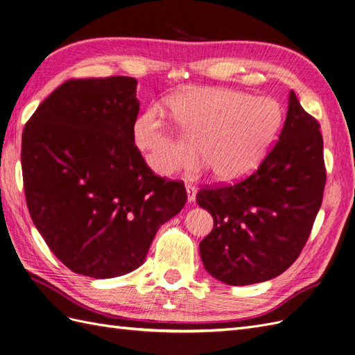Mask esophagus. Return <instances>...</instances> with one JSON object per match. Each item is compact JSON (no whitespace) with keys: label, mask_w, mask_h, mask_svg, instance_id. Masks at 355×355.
Returning a JSON list of instances; mask_svg holds the SVG:
<instances>
[{"label":"esophagus","mask_w":355,"mask_h":355,"mask_svg":"<svg viewBox=\"0 0 355 355\" xmlns=\"http://www.w3.org/2000/svg\"><path fill=\"white\" fill-rule=\"evenodd\" d=\"M186 191H187V200L189 203H193L194 199H196V189L191 184H186Z\"/></svg>","instance_id":"1"}]
</instances>
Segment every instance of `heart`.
I'll list each match as a JSON object with an SVG mask.
<instances>
[{
	"label": "heart",
	"mask_w": 355,
	"mask_h": 355,
	"mask_svg": "<svg viewBox=\"0 0 355 355\" xmlns=\"http://www.w3.org/2000/svg\"><path fill=\"white\" fill-rule=\"evenodd\" d=\"M174 121L187 141L171 131L157 109H147L134 125V141L153 173L171 177L199 155L218 181H234L264 157L276 135L282 110L270 97L242 91L198 87L171 101Z\"/></svg>",
	"instance_id": "obj_1"
}]
</instances>
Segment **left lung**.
<instances>
[{"label": "left lung", "mask_w": 355, "mask_h": 355, "mask_svg": "<svg viewBox=\"0 0 355 355\" xmlns=\"http://www.w3.org/2000/svg\"><path fill=\"white\" fill-rule=\"evenodd\" d=\"M279 140L255 173L234 186L202 189L214 218L203 267L225 284L267 282L288 270L310 236L326 184L323 137L293 91Z\"/></svg>", "instance_id": "8db88e82"}]
</instances>
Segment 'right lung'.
I'll use <instances>...</instances> for the list:
<instances>
[{"instance_id":"add662e5","label":"right lung","mask_w":355,"mask_h":355,"mask_svg":"<svg viewBox=\"0 0 355 355\" xmlns=\"http://www.w3.org/2000/svg\"><path fill=\"white\" fill-rule=\"evenodd\" d=\"M137 79H69L21 134L31 218L76 274L112 279L139 268L162 224L187 200L184 182L155 175L134 144Z\"/></svg>"}]
</instances>
